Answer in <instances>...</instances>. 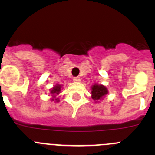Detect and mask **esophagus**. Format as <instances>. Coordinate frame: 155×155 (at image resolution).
<instances>
[{
	"mask_svg": "<svg viewBox=\"0 0 155 155\" xmlns=\"http://www.w3.org/2000/svg\"><path fill=\"white\" fill-rule=\"evenodd\" d=\"M74 82H80L81 81L80 78H78V77H77V78H74Z\"/></svg>",
	"mask_w": 155,
	"mask_h": 155,
	"instance_id": "34e87169",
	"label": "esophagus"
}]
</instances>
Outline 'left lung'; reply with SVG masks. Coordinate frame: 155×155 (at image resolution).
Returning <instances> with one entry per match:
<instances>
[{
  "label": "left lung",
  "instance_id": "8db88e82",
  "mask_svg": "<svg viewBox=\"0 0 155 155\" xmlns=\"http://www.w3.org/2000/svg\"><path fill=\"white\" fill-rule=\"evenodd\" d=\"M91 98L94 100V102H99L109 93L107 87L102 84H94L91 86Z\"/></svg>",
  "mask_w": 155,
  "mask_h": 155
}]
</instances>
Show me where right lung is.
I'll use <instances>...</instances> for the list:
<instances>
[{
	"mask_svg": "<svg viewBox=\"0 0 155 155\" xmlns=\"http://www.w3.org/2000/svg\"><path fill=\"white\" fill-rule=\"evenodd\" d=\"M62 86H63L62 84H57L55 86H53L51 89L50 90V94H51V96H52V98H51L52 101H55V102H60L59 98H57V95L61 93Z\"/></svg>",
	"mask_w": 155,
	"mask_h": 155,
	"instance_id": "add662e5",
	"label": "right lung"
}]
</instances>
